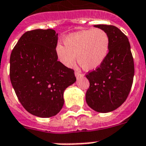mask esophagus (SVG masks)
I'll use <instances>...</instances> for the list:
<instances>
[{
	"instance_id": "obj_1",
	"label": "esophagus",
	"mask_w": 146,
	"mask_h": 146,
	"mask_svg": "<svg viewBox=\"0 0 146 146\" xmlns=\"http://www.w3.org/2000/svg\"><path fill=\"white\" fill-rule=\"evenodd\" d=\"M75 76H76V77L78 78V77H80V76H82V74H81L79 71H75Z\"/></svg>"
}]
</instances>
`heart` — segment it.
Segmentation results:
<instances>
[{"instance_id":"1","label":"heart","mask_w":146,"mask_h":146,"mask_svg":"<svg viewBox=\"0 0 146 146\" xmlns=\"http://www.w3.org/2000/svg\"><path fill=\"white\" fill-rule=\"evenodd\" d=\"M64 45L58 44L56 53L64 66L70 67L76 57L78 64L84 70H96L103 64L108 55L110 38L102 29L78 31L64 40Z\"/></svg>"}]
</instances>
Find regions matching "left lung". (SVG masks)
<instances>
[{"mask_svg":"<svg viewBox=\"0 0 146 146\" xmlns=\"http://www.w3.org/2000/svg\"><path fill=\"white\" fill-rule=\"evenodd\" d=\"M110 38V49L102 66L86 76L90 86L86 101L92 110L108 113L118 108L128 97L134 76V63L129 39L111 25H95Z\"/></svg>","mask_w":146,"mask_h":146,"instance_id":"obj_1","label":"left lung"}]
</instances>
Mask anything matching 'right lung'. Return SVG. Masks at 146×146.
Instances as JSON below:
<instances>
[{
	"mask_svg": "<svg viewBox=\"0 0 146 146\" xmlns=\"http://www.w3.org/2000/svg\"><path fill=\"white\" fill-rule=\"evenodd\" d=\"M54 29H35L22 35L10 58V77L18 99L29 113L50 117L64 105L65 89L76 81L74 70L57 61Z\"/></svg>",
	"mask_w": 146,
	"mask_h": 146,
	"instance_id": "right-lung-1",
	"label": "right lung"
}]
</instances>
